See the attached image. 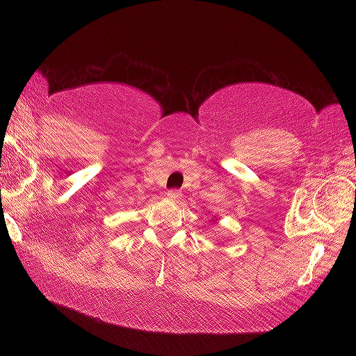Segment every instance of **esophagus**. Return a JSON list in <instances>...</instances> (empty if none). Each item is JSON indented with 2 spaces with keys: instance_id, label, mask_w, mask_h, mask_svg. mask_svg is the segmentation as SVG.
<instances>
[{
  "instance_id": "34e87169",
  "label": "esophagus",
  "mask_w": 356,
  "mask_h": 356,
  "mask_svg": "<svg viewBox=\"0 0 356 356\" xmlns=\"http://www.w3.org/2000/svg\"><path fill=\"white\" fill-rule=\"evenodd\" d=\"M166 196L172 201H177V200H180V196H182V193H180V190H177V188H172L166 193Z\"/></svg>"
}]
</instances>
